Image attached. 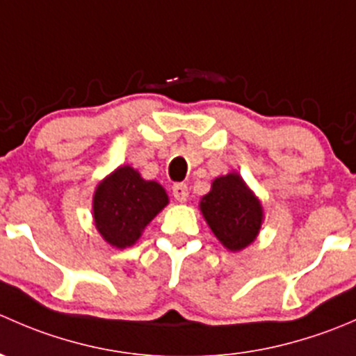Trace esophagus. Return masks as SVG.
I'll use <instances>...</instances> for the list:
<instances>
[{
    "instance_id": "34e87169",
    "label": "esophagus",
    "mask_w": 356,
    "mask_h": 356,
    "mask_svg": "<svg viewBox=\"0 0 356 356\" xmlns=\"http://www.w3.org/2000/svg\"><path fill=\"white\" fill-rule=\"evenodd\" d=\"M172 195H174V198L177 200L179 203H184V201L188 200V196H189L188 186L182 184V182H177V184L172 186Z\"/></svg>"
}]
</instances>
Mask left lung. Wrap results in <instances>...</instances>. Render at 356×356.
Wrapping results in <instances>:
<instances>
[{
    "label": "left lung",
    "instance_id": "left-lung-1",
    "mask_svg": "<svg viewBox=\"0 0 356 356\" xmlns=\"http://www.w3.org/2000/svg\"><path fill=\"white\" fill-rule=\"evenodd\" d=\"M200 210L215 238L229 251H241L257 239L264 208L239 174H227L211 182L200 201Z\"/></svg>",
    "mask_w": 356,
    "mask_h": 356
}]
</instances>
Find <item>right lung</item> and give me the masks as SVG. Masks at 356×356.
<instances>
[{
	"mask_svg": "<svg viewBox=\"0 0 356 356\" xmlns=\"http://www.w3.org/2000/svg\"><path fill=\"white\" fill-rule=\"evenodd\" d=\"M167 204V193L158 182L145 181L138 170L122 165L96 188L92 217L102 238L124 250L141 238L146 225Z\"/></svg>",
	"mask_w": 356,
	"mask_h": 356,
	"instance_id": "add662e5",
	"label": "right lung"
}]
</instances>
